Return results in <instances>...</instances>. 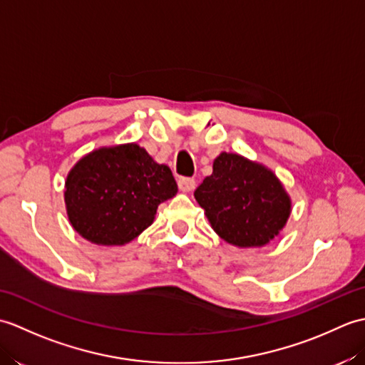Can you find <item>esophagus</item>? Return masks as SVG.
<instances>
[{"mask_svg": "<svg viewBox=\"0 0 365 365\" xmlns=\"http://www.w3.org/2000/svg\"><path fill=\"white\" fill-rule=\"evenodd\" d=\"M177 183H178V188H180V191L183 192H190L196 188V180L191 177H180Z\"/></svg>", "mask_w": 365, "mask_h": 365, "instance_id": "obj_1", "label": "esophagus"}]
</instances>
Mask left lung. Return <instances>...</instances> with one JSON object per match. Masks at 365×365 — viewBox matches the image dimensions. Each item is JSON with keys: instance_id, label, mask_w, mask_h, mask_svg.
<instances>
[{"instance_id": "1", "label": "left lung", "mask_w": 365, "mask_h": 365, "mask_svg": "<svg viewBox=\"0 0 365 365\" xmlns=\"http://www.w3.org/2000/svg\"><path fill=\"white\" fill-rule=\"evenodd\" d=\"M213 230L238 247H260L279 235L292 212L279 178L259 163L222 152L195 191Z\"/></svg>"}]
</instances>
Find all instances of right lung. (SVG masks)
<instances>
[{
	"label": "right lung",
	"instance_id": "add662e5",
	"mask_svg": "<svg viewBox=\"0 0 365 365\" xmlns=\"http://www.w3.org/2000/svg\"><path fill=\"white\" fill-rule=\"evenodd\" d=\"M175 178L138 144L102 147L72 168L66 180L68 221L91 243L122 246L150 226Z\"/></svg>",
	"mask_w": 365,
	"mask_h": 365
}]
</instances>
